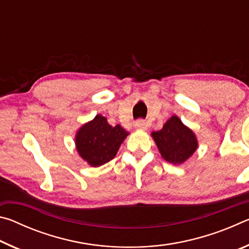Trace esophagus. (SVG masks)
Returning <instances> with one entry per match:
<instances>
[{"label":"esophagus","instance_id":"obj_1","mask_svg":"<svg viewBox=\"0 0 249 249\" xmlns=\"http://www.w3.org/2000/svg\"><path fill=\"white\" fill-rule=\"evenodd\" d=\"M135 128L145 130V129H147V123H146V122H144V121H142V120L137 121L136 123H135Z\"/></svg>","mask_w":249,"mask_h":249}]
</instances>
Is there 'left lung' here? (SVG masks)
Here are the masks:
<instances>
[{
	"label": "left lung",
	"mask_w": 249,
	"mask_h": 249,
	"mask_svg": "<svg viewBox=\"0 0 249 249\" xmlns=\"http://www.w3.org/2000/svg\"><path fill=\"white\" fill-rule=\"evenodd\" d=\"M150 135L161 157L174 165L187 161L199 146L195 132L185 126L177 115H172L161 129Z\"/></svg>",
	"instance_id": "8db88e82"
}]
</instances>
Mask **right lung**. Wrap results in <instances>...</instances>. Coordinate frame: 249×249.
Wrapping results in <instances>:
<instances>
[{
  "instance_id": "right-lung-1",
  "label": "right lung",
  "mask_w": 249,
  "mask_h": 249,
  "mask_svg": "<svg viewBox=\"0 0 249 249\" xmlns=\"http://www.w3.org/2000/svg\"><path fill=\"white\" fill-rule=\"evenodd\" d=\"M128 135L121 125L113 127L107 123V117L98 114L77 130L75 149L88 165L100 167L115 157Z\"/></svg>"
}]
</instances>
